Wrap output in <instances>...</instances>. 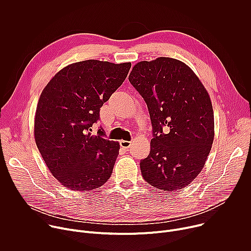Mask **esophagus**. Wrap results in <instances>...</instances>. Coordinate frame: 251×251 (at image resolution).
Returning <instances> with one entry per match:
<instances>
[{
	"label": "esophagus",
	"mask_w": 251,
	"mask_h": 251,
	"mask_svg": "<svg viewBox=\"0 0 251 251\" xmlns=\"http://www.w3.org/2000/svg\"><path fill=\"white\" fill-rule=\"evenodd\" d=\"M131 143H132V142H130V141L121 140V141H120V146H121L122 148H124V149H129L130 146H131Z\"/></svg>",
	"instance_id": "esophagus-1"
}]
</instances>
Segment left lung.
<instances>
[{
    "label": "left lung",
    "mask_w": 251,
    "mask_h": 251,
    "mask_svg": "<svg viewBox=\"0 0 251 251\" xmlns=\"http://www.w3.org/2000/svg\"><path fill=\"white\" fill-rule=\"evenodd\" d=\"M129 81L145 100L153 128L150 154L140 162L143 177L167 192L186 188L204 167L214 137L207 91L187 64L170 57L138 62Z\"/></svg>",
    "instance_id": "obj_1"
}]
</instances>
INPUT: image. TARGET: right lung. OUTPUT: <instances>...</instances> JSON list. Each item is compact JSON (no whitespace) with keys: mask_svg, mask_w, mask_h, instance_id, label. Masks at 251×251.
<instances>
[{"mask_svg":"<svg viewBox=\"0 0 251 251\" xmlns=\"http://www.w3.org/2000/svg\"><path fill=\"white\" fill-rule=\"evenodd\" d=\"M130 62L88 59L69 64L43 90L34 118L35 144L56 180L73 191H92L111 176L118 142L106 139L99 120L102 105L123 83Z\"/></svg>","mask_w":251,"mask_h":251,"instance_id":"obj_1","label":"right lung"}]
</instances>
